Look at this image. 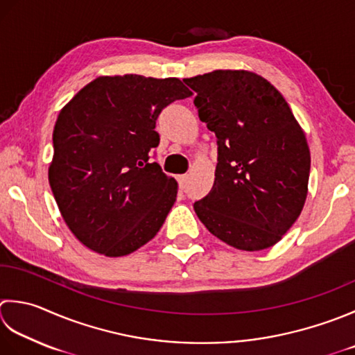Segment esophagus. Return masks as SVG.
Returning a JSON list of instances; mask_svg holds the SVG:
<instances>
[{
    "instance_id": "34e87169",
    "label": "esophagus",
    "mask_w": 355,
    "mask_h": 355,
    "mask_svg": "<svg viewBox=\"0 0 355 355\" xmlns=\"http://www.w3.org/2000/svg\"><path fill=\"white\" fill-rule=\"evenodd\" d=\"M177 180H178L180 189H184L186 184H187V180H189V175H178Z\"/></svg>"
}]
</instances>
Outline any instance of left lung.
Wrapping results in <instances>:
<instances>
[{
    "instance_id": "8db88e82",
    "label": "left lung",
    "mask_w": 355,
    "mask_h": 355,
    "mask_svg": "<svg viewBox=\"0 0 355 355\" xmlns=\"http://www.w3.org/2000/svg\"><path fill=\"white\" fill-rule=\"evenodd\" d=\"M183 81L218 144L212 189L193 203L200 221L240 251L274 246L308 197L311 152L302 126L279 90L254 72L220 69Z\"/></svg>"
}]
</instances>
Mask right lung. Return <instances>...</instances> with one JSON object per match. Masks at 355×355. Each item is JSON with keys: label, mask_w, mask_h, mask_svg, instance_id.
<instances>
[{"label": "right lung", "mask_w": 355, "mask_h": 355, "mask_svg": "<svg viewBox=\"0 0 355 355\" xmlns=\"http://www.w3.org/2000/svg\"><path fill=\"white\" fill-rule=\"evenodd\" d=\"M192 92L178 78L96 76L60 110L49 184L61 217L90 251L123 257L155 237L178 184L149 152L159 112Z\"/></svg>", "instance_id": "add662e5"}]
</instances>
